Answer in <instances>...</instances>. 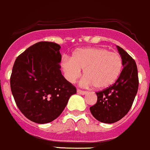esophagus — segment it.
I'll return each instance as SVG.
<instances>
[{
    "instance_id": "34e87169",
    "label": "esophagus",
    "mask_w": 150,
    "mask_h": 150,
    "mask_svg": "<svg viewBox=\"0 0 150 150\" xmlns=\"http://www.w3.org/2000/svg\"><path fill=\"white\" fill-rule=\"evenodd\" d=\"M77 93L79 94V95H86V94H87V92L86 91H82V90H80V89H77Z\"/></svg>"
}]
</instances>
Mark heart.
<instances>
[{
  "mask_svg": "<svg viewBox=\"0 0 150 150\" xmlns=\"http://www.w3.org/2000/svg\"><path fill=\"white\" fill-rule=\"evenodd\" d=\"M62 68L71 82L81 74V69H84L85 77L82 85L105 89L113 84L121 75L123 61L119 54L104 47H84L76 50L71 58H64Z\"/></svg>",
  "mask_w": 150,
  "mask_h": 150,
  "instance_id": "1",
  "label": "heart"
}]
</instances>
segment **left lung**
<instances>
[{
    "label": "left lung",
    "instance_id": "obj_1",
    "mask_svg": "<svg viewBox=\"0 0 150 150\" xmlns=\"http://www.w3.org/2000/svg\"><path fill=\"white\" fill-rule=\"evenodd\" d=\"M123 61V69L113 85L97 92L98 101L89 108L92 115L99 121L112 123L118 121L129 111L139 86L136 62L123 48L117 46Z\"/></svg>",
    "mask_w": 150,
    "mask_h": 150
}]
</instances>
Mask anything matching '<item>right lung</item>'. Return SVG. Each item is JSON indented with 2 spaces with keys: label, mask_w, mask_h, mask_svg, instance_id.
Masks as SVG:
<instances>
[{
  "label": "right lung",
  "mask_w": 150,
  "mask_h": 150,
  "mask_svg": "<svg viewBox=\"0 0 150 150\" xmlns=\"http://www.w3.org/2000/svg\"><path fill=\"white\" fill-rule=\"evenodd\" d=\"M61 46L40 42L16 58L10 84L16 104L26 118L50 123L64 111L76 89L61 74Z\"/></svg>",
  "instance_id": "obj_1"
}]
</instances>
